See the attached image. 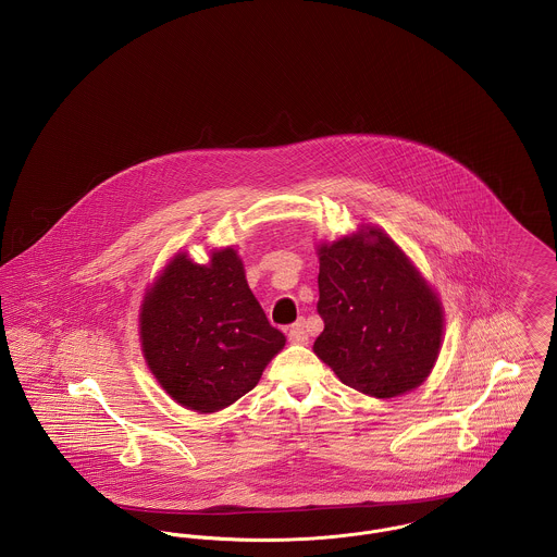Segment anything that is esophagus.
Listing matches in <instances>:
<instances>
[{
    "mask_svg": "<svg viewBox=\"0 0 557 557\" xmlns=\"http://www.w3.org/2000/svg\"><path fill=\"white\" fill-rule=\"evenodd\" d=\"M288 338L296 345H307L309 343V334H307V326H305L302 320L288 327Z\"/></svg>",
    "mask_w": 557,
    "mask_h": 557,
    "instance_id": "obj_1",
    "label": "esophagus"
}]
</instances>
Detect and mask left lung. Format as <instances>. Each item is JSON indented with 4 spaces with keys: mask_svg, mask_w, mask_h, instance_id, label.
I'll list each match as a JSON object with an SVG mask.
<instances>
[{
    "mask_svg": "<svg viewBox=\"0 0 557 557\" xmlns=\"http://www.w3.org/2000/svg\"><path fill=\"white\" fill-rule=\"evenodd\" d=\"M313 351L356 392L389 399L417 389L442 345L440 298L383 230L322 244Z\"/></svg>",
    "mask_w": 557,
    "mask_h": 557,
    "instance_id": "8db88e82",
    "label": "left lung"
}]
</instances>
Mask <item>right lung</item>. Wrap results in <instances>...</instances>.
Listing matches in <instances>:
<instances>
[{
  "label": "right lung",
  "mask_w": 557,
  "mask_h": 557,
  "mask_svg": "<svg viewBox=\"0 0 557 557\" xmlns=\"http://www.w3.org/2000/svg\"><path fill=\"white\" fill-rule=\"evenodd\" d=\"M140 343L165 393L196 412H216L255 389L286 336L271 326L233 248L208 264L185 252L168 262L140 307Z\"/></svg>",
  "instance_id": "right-lung-1"
}]
</instances>
